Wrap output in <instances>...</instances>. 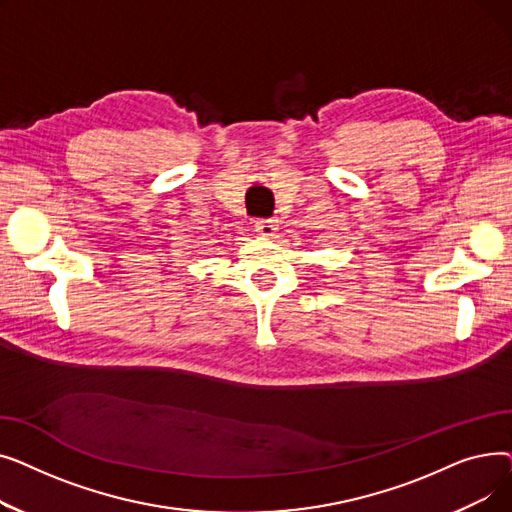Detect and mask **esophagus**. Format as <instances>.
Wrapping results in <instances>:
<instances>
[{"instance_id": "esophagus-1", "label": "esophagus", "mask_w": 512, "mask_h": 512, "mask_svg": "<svg viewBox=\"0 0 512 512\" xmlns=\"http://www.w3.org/2000/svg\"><path fill=\"white\" fill-rule=\"evenodd\" d=\"M255 230L261 234V236H267L272 238L278 230V222L276 220H257L255 222Z\"/></svg>"}]
</instances>
